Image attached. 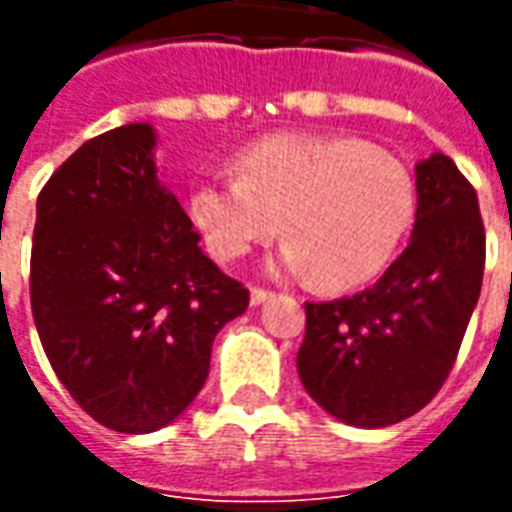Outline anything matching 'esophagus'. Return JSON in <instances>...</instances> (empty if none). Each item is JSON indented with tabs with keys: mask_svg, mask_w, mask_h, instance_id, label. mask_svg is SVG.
I'll use <instances>...</instances> for the list:
<instances>
[{
	"mask_svg": "<svg viewBox=\"0 0 512 512\" xmlns=\"http://www.w3.org/2000/svg\"><path fill=\"white\" fill-rule=\"evenodd\" d=\"M271 296H274V293H271V290H266V288H252V296H249V301H252V304H263V301H268L271 299Z\"/></svg>",
	"mask_w": 512,
	"mask_h": 512,
	"instance_id": "34e87169",
	"label": "esophagus"
}]
</instances>
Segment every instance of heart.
<instances>
[{
    "mask_svg": "<svg viewBox=\"0 0 512 512\" xmlns=\"http://www.w3.org/2000/svg\"><path fill=\"white\" fill-rule=\"evenodd\" d=\"M238 178L202 180L189 211L216 260L233 263L279 233L288 271L351 290L384 271L417 211L408 169L354 136L274 134L235 156Z\"/></svg>",
    "mask_w": 512,
    "mask_h": 512,
    "instance_id": "obj_1",
    "label": "heart"
}]
</instances>
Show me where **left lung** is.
Returning <instances> with one entry per match:
<instances>
[{
    "instance_id": "obj_1",
    "label": "left lung",
    "mask_w": 512,
    "mask_h": 512,
    "mask_svg": "<svg viewBox=\"0 0 512 512\" xmlns=\"http://www.w3.org/2000/svg\"><path fill=\"white\" fill-rule=\"evenodd\" d=\"M485 227L477 191L455 161L417 164L411 241L373 288L307 301L296 356L304 389L332 417L386 428L417 414L450 376L480 299Z\"/></svg>"
}]
</instances>
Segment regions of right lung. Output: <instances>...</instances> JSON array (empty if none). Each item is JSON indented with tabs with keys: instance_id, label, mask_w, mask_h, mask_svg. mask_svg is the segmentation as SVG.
<instances>
[{
	"instance_id": "1",
	"label": "right lung",
	"mask_w": 512,
	"mask_h": 512,
	"mask_svg": "<svg viewBox=\"0 0 512 512\" xmlns=\"http://www.w3.org/2000/svg\"><path fill=\"white\" fill-rule=\"evenodd\" d=\"M153 147L147 123L87 139L40 189L32 235L43 351L73 400L117 433L180 417L208 378L213 337L249 307L158 183Z\"/></svg>"
}]
</instances>
